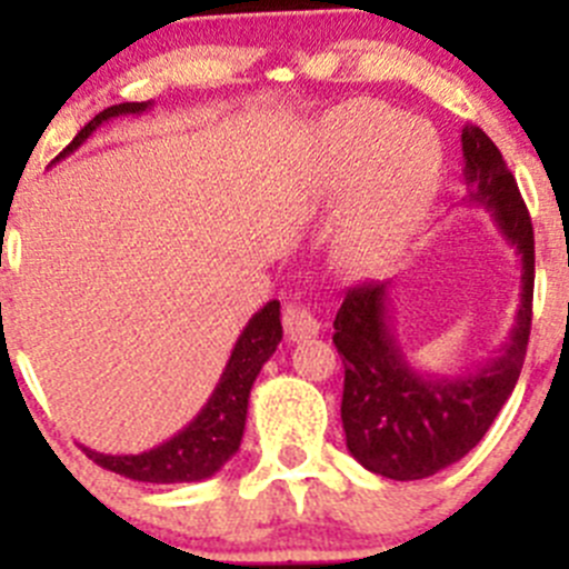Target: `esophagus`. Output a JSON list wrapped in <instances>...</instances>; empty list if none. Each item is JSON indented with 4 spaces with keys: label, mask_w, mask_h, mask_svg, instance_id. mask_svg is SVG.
Segmentation results:
<instances>
[{
    "label": "esophagus",
    "mask_w": 569,
    "mask_h": 569,
    "mask_svg": "<svg viewBox=\"0 0 569 569\" xmlns=\"http://www.w3.org/2000/svg\"><path fill=\"white\" fill-rule=\"evenodd\" d=\"M283 327L286 338H289L291 343H300L306 341V338L319 336V319L313 317L308 308L297 306V302H289V306L283 308Z\"/></svg>",
    "instance_id": "1"
}]
</instances>
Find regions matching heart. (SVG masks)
<instances>
[{"mask_svg":"<svg viewBox=\"0 0 569 569\" xmlns=\"http://www.w3.org/2000/svg\"><path fill=\"white\" fill-rule=\"evenodd\" d=\"M313 198L347 206L330 237V258L347 278H377L410 248L440 187L443 153L427 126L380 101L336 107L313 131Z\"/></svg>","mask_w":569,"mask_h":569,"instance_id":"heart-1","label":"heart"}]
</instances>
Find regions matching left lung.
Here are the masks:
<instances>
[{
    "instance_id": "8db88e82",
    "label": "left lung",
    "mask_w": 569,
    "mask_h": 569,
    "mask_svg": "<svg viewBox=\"0 0 569 569\" xmlns=\"http://www.w3.org/2000/svg\"><path fill=\"white\" fill-rule=\"evenodd\" d=\"M465 206L490 211L520 263V306L509 338L487 363L460 375L421 371L399 341L393 283H369L343 297L336 343L343 360L341 421L347 449L366 470L412 481L460 462L490 429L518 386L531 332L533 231L515 176L496 142L468 123L462 129Z\"/></svg>"
}]
</instances>
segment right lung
I'll return each instance as SVG.
<instances>
[{"instance_id": "add662e5", "label": "right lung", "mask_w": 569, "mask_h": 569, "mask_svg": "<svg viewBox=\"0 0 569 569\" xmlns=\"http://www.w3.org/2000/svg\"><path fill=\"white\" fill-rule=\"evenodd\" d=\"M153 107V101H126V104L107 107L104 112L96 114L77 137L71 146L57 157L66 159L68 153L77 151L79 146L93 137L101 123L123 114H142ZM283 327H280V302L269 300L267 306L244 325L239 332L237 343L231 349L226 369L217 380L206 405L200 407L198 416L178 429L170 440L153 446V449L140 451V455H101V451L88 449V457L99 462L101 468L112 473L126 476L134 481H151V485H178V481H203L214 476L233 455L239 451L244 435V421H248V401L256 377L261 375L263 363L274 355Z\"/></svg>"}]
</instances>
